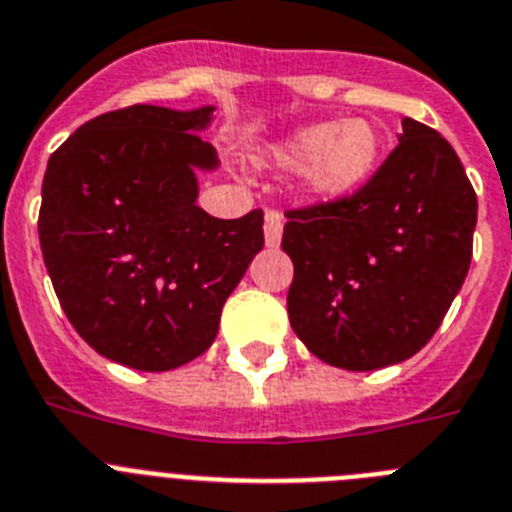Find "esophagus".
I'll return each mask as SVG.
<instances>
[{
	"label": "esophagus",
	"instance_id": "1",
	"mask_svg": "<svg viewBox=\"0 0 512 512\" xmlns=\"http://www.w3.org/2000/svg\"><path fill=\"white\" fill-rule=\"evenodd\" d=\"M283 237V213L268 211L265 213V244L268 247H278Z\"/></svg>",
	"mask_w": 512,
	"mask_h": 512
}]
</instances>
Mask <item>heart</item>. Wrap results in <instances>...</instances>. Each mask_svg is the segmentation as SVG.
<instances>
[{
    "label": "heart",
    "instance_id": "1",
    "mask_svg": "<svg viewBox=\"0 0 512 512\" xmlns=\"http://www.w3.org/2000/svg\"><path fill=\"white\" fill-rule=\"evenodd\" d=\"M381 133L373 123L317 121L273 146L281 167H306V188L319 198H342L373 175L381 157Z\"/></svg>",
    "mask_w": 512,
    "mask_h": 512
}]
</instances>
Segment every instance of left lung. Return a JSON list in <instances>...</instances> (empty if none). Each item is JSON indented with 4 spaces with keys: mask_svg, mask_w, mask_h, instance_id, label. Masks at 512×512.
Masks as SVG:
<instances>
[{
    "mask_svg": "<svg viewBox=\"0 0 512 512\" xmlns=\"http://www.w3.org/2000/svg\"><path fill=\"white\" fill-rule=\"evenodd\" d=\"M286 216L293 332L319 361L376 371L412 358L441 327L469 273L477 193L441 133L404 118L361 190Z\"/></svg>",
    "mask_w": 512,
    "mask_h": 512,
    "instance_id": "left-lung-1",
    "label": "left lung"
}]
</instances>
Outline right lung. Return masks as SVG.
Returning <instances> with one entry per match:
<instances>
[{"instance_id":"obj_1","label":"right lung","mask_w":512,"mask_h":512,"mask_svg":"<svg viewBox=\"0 0 512 512\" xmlns=\"http://www.w3.org/2000/svg\"><path fill=\"white\" fill-rule=\"evenodd\" d=\"M213 105H131L97 115L53 151L38 237L61 309L97 353L172 371L211 348L224 301L262 250V211L213 219L198 177Z\"/></svg>"}]
</instances>
